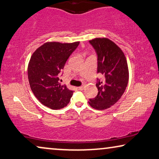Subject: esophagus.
I'll use <instances>...</instances> for the list:
<instances>
[{
  "label": "esophagus",
  "instance_id": "obj_1",
  "mask_svg": "<svg viewBox=\"0 0 159 159\" xmlns=\"http://www.w3.org/2000/svg\"><path fill=\"white\" fill-rule=\"evenodd\" d=\"M84 88H85V86H79V90H84Z\"/></svg>",
  "mask_w": 159,
  "mask_h": 159
}]
</instances>
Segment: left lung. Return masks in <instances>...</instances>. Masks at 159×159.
Returning <instances> with one entry per match:
<instances>
[{"mask_svg":"<svg viewBox=\"0 0 159 159\" xmlns=\"http://www.w3.org/2000/svg\"><path fill=\"white\" fill-rule=\"evenodd\" d=\"M97 55L98 94L89 99V104L98 110L108 109L119 100L128 84L129 72L123 52L115 42L107 38H96L89 41Z\"/></svg>","mask_w":159,"mask_h":159,"instance_id":"8db88e82","label":"left lung"}]
</instances>
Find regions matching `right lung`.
<instances>
[{"instance_id": "obj_1", "label": "right lung", "mask_w": 159, "mask_h": 159, "mask_svg": "<svg viewBox=\"0 0 159 159\" xmlns=\"http://www.w3.org/2000/svg\"><path fill=\"white\" fill-rule=\"evenodd\" d=\"M73 43L46 42L35 50L28 66V79L33 93L44 106L60 109L67 106L73 91L59 83L65 64L78 48Z\"/></svg>"}]
</instances>
